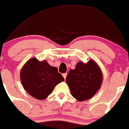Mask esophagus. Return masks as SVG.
Segmentation results:
<instances>
[{"label": "esophagus", "mask_w": 129, "mask_h": 129, "mask_svg": "<svg viewBox=\"0 0 129 129\" xmlns=\"http://www.w3.org/2000/svg\"><path fill=\"white\" fill-rule=\"evenodd\" d=\"M67 73H64V74H62V75H63V77H64V79H66V76H67Z\"/></svg>", "instance_id": "34e87169"}]
</instances>
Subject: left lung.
Here are the masks:
<instances>
[{
	"instance_id": "obj_1",
	"label": "left lung",
	"mask_w": 129,
	"mask_h": 129,
	"mask_svg": "<svg viewBox=\"0 0 129 129\" xmlns=\"http://www.w3.org/2000/svg\"><path fill=\"white\" fill-rule=\"evenodd\" d=\"M103 79L100 68L90 59L86 63L78 62L75 69L69 71L66 81L72 96L77 100L83 101L96 94L100 89Z\"/></svg>"
}]
</instances>
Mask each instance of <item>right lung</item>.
I'll list each match as a JSON object with an SVG mask.
<instances>
[{
  "label": "right lung",
  "instance_id": "add662e5",
  "mask_svg": "<svg viewBox=\"0 0 129 129\" xmlns=\"http://www.w3.org/2000/svg\"><path fill=\"white\" fill-rule=\"evenodd\" d=\"M24 89L36 99L43 100L52 93L58 83L64 80L57 68L46 60L31 58L23 65L20 74Z\"/></svg>",
  "mask_w": 129,
  "mask_h": 129
}]
</instances>
